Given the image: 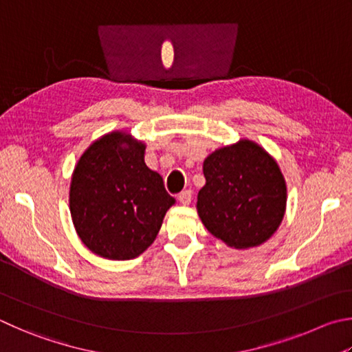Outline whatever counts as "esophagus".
Instances as JSON below:
<instances>
[{
  "label": "esophagus",
  "instance_id": "34e87169",
  "mask_svg": "<svg viewBox=\"0 0 352 352\" xmlns=\"http://www.w3.org/2000/svg\"><path fill=\"white\" fill-rule=\"evenodd\" d=\"M178 201H180L182 204H189L190 201H192V190H183V192L178 194Z\"/></svg>",
  "mask_w": 352,
  "mask_h": 352
}]
</instances>
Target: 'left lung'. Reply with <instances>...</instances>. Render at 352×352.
I'll use <instances>...</instances> for the list:
<instances>
[{
    "instance_id": "1",
    "label": "left lung",
    "mask_w": 352,
    "mask_h": 352,
    "mask_svg": "<svg viewBox=\"0 0 352 352\" xmlns=\"http://www.w3.org/2000/svg\"><path fill=\"white\" fill-rule=\"evenodd\" d=\"M206 184L197 210L214 237L235 249L270 240L286 210V182L278 164L251 140L225 146L203 162Z\"/></svg>"
}]
</instances>
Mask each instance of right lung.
<instances>
[{
    "label": "right lung",
    "instance_id": "1",
    "mask_svg": "<svg viewBox=\"0 0 352 352\" xmlns=\"http://www.w3.org/2000/svg\"><path fill=\"white\" fill-rule=\"evenodd\" d=\"M146 144L113 131L82 152L69 190L75 231L94 254L131 260L143 254L175 198L144 163Z\"/></svg>",
    "mask_w": 352,
    "mask_h": 352
}]
</instances>
